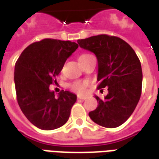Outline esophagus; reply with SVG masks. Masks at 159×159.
Segmentation results:
<instances>
[{
    "mask_svg": "<svg viewBox=\"0 0 159 159\" xmlns=\"http://www.w3.org/2000/svg\"><path fill=\"white\" fill-rule=\"evenodd\" d=\"M86 98H87V97H83V96H77V99H78V100H86Z\"/></svg>",
    "mask_w": 159,
    "mask_h": 159,
    "instance_id": "esophagus-1",
    "label": "esophagus"
}]
</instances>
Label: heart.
<instances>
[{
	"label": "heart",
	"mask_w": 159,
	"mask_h": 159,
	"mask_svg": "<svg viewBox=\"0 0 159 159\" xmlns=\"http://www.w3.org/2000/svg\"><path fill=\"white\" fill-rule=\"evenodd\" d=\"M91 54H88V53H83L79 56V60H83V59H86L87 57H89ZM89 86V83L88 82H75V83H71L70 85V89L72 90L73 92L79 94H84L87 92V88Z\"/></svg>",
	"instance_id": "b5f03b06"
}]
</instances>
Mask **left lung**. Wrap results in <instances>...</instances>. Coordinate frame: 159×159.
<instances>
[{"mask_svg": "<svg viewBox=\"0 0 159 159\" xmlns=\"http://www.w3.org/2000/svg\"><path fill=\"white\" fill-rule=\"evenodd\" d=\"M81 48L93 52L98 59V89L108 93L89 115L97 124L117 128L131 116L140 100L142 70L138 56L129 43L106 34L77 41Z\"/></svg>", "mask_w": 159, "mask_h": 159, "instance_id": "left-lung-1", "label": "left lung"}]
</instances>
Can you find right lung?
<instances>
[{
    "mask_svg": "<svg viewBox=\"0 0 159 159\" xmlns=\"http://www.w3.org/2000/svg\"><path fill=\"white\" fill-rule=\"evenodd\" d=\"M77 48L76 42L46 38L28 46L16 62L17 101L27 119L38 129H55L69 119L76 95L61 90L55 98L49 87L56 84L55 77Z\"/></svg>",
    "mask_w": 159,
    "mask_h": 159,
    "instance_id": "add662e5",
    "label": "right lung"
}]
</instances>
